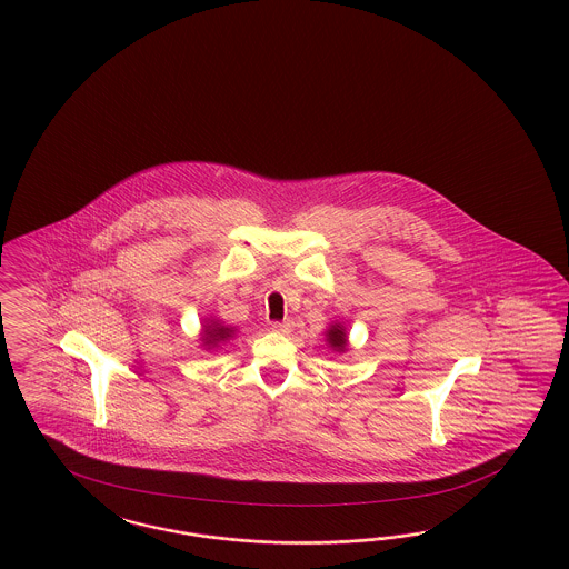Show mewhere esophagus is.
<instances>
[{
    "label": "esophagus",
    "instance_id": "esophagus-1",
    "mask_svg": "<svg viewBox=\"0 0 569 569\" xmlns=\"http://www.w3.org/2000/svg\"><path fill=\"white\" fill-rule=\"evenodd\" d=\"M295 328V321L292 319H283V321H274L273 330L279 333H290Z\"/></svg>",
    "mask_w": 569,
    "mask_h": 569
}]
</instances>
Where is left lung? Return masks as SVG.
Returning a JSON list of instances; mask_svg holds the SVG:
<instances>
[{
    "mask_svg": "<svg viewBox=\"0 0 569 569\" xmlns=\"http://www.w3.org/2000/svg\"><path fill=\"white\" fill-rule=\"evenodd\" d=\"M326 340H328V345L332 347L333 351H338V353H345L347 347H349L347 330H345L342 323H332L330 330L326 333Z\"/></svg>",
    "mask_w": 569,
    "mask_h": 569,
    "instance_id": "obj_1",
    "label": "left lung"
}]
</instances>
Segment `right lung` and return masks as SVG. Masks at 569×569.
Masks as SVG:
<instances>
[{"label":"right lung","mask_w":569,"mask_h":569,"mask_svg":"<svg viewBox=\"0 0 569 569\" xmlns=\"http://www.w3.org/2000/svg\"><path fill=\"white\" fill-rule=\"evenodd\" d=\"M233 332H236L233 328H227V326H222L218 319H212V321H208V323L203 326V336H201L203 347L214 349V347H218V342L229 340Z\"/></svg>","instance_id":"add662e5"}]
</instances>
